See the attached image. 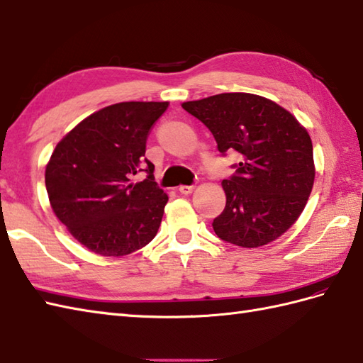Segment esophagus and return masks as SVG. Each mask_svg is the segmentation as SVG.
Here are the masks:
<instances>
[{
	"label": "esophagus",
	"instance_id": "esophagus-1",
	"mask_svg": "<svg viewBox=\"0 0 363 363\" xmlns=\"http://www.w3.org/2000/svg\"><path fill=\"white\" fill-rule=\"evenodd\" d=\"M195 190V186H181L179 187V191L182 195H189V194H191V191Z\"/></svg>",
	"mask_w": 363,
	"mask_h": 363
}]
</instances>
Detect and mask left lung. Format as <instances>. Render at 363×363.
Listing matches in <instances>:
<instances>
[{
    "mask_svg": "<svg viewBox=\"0 0 363 363\" xmlns=\"http://www.w3.org/2000/svg\"><path fill=\"white\" fill-rule=\"evenodd\" d=\"M184 109L209 128L218 151L243 160L221 182L226 207L212 226L221 240L257 248L281 237L304 211L313 187L311 135L272 99L220 94L187 101Z\"/></svg>",
    "mask_w": 363,
    "mask_h": 363,
    "instance_id": "1",
    "label": "left lung"
}]
</instances>
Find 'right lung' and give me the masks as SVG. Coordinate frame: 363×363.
Masks as SVG:
<instances>
[{"label":"right lung","mask_w":363,"mask_h":363,"mask_svg":"<svg viewBox=\"0 0 363 363\" xmlns=\"http://www.w3.org/2000/svg\"><path fill=\"white\" fill-rule=\"evenodd\" d=\"M168 103L107 106L73 128L46 165L45 186L56 217L81 245L120 257L156 237L168 201L145 157L150 129ZM145 171L142 183L130 177Z\"/></svg>","instance_id":"1"}]
</instances>
